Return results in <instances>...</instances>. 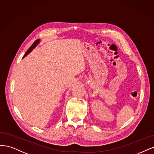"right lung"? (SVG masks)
Segmentation results:
<instances>
[{
  "mask_svg": "<svg viewBox=\"0 0 154 154\" xmlns=\"http://www.w3.org/2000/svg\"><path fill=\"white\" fill-rule=\"evenodd\" d=\"M39 42H40V40H39V39H36V40L35 41V42H34V43H33V44L32 45H31V47H30V48H29V49H28V50L27 51V52H26V54H24V56H23V57H26V56H27L28 55V54H29V53H30L32 50H33V49L34 48H35L37 45H38L39 44Z\"/></svg>",
  "mask_w": 154,
  "mask_h": 154,
  "instance_id": "1",
  "label": "right lung"
}]
</instances>
